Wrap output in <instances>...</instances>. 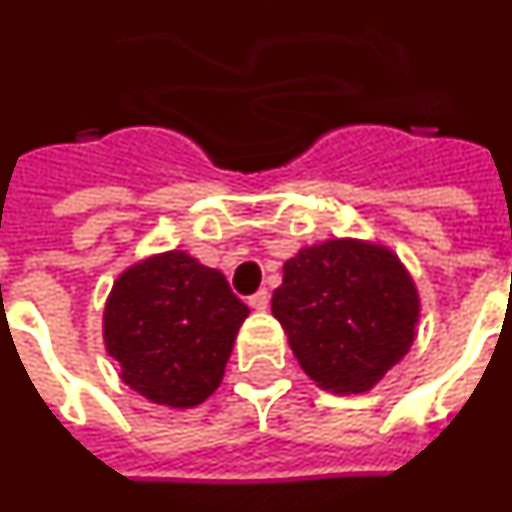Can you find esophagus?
Returning a JSON list of instances; mask_svg holds the SVG:
<instances>
[{"label":"esophagus","mask_w":512,"mask_h":512,"mask_svg":"<svg viewBox=\"0 0 512 512\" xmlns=\"http://www.w3.org/2000/svg\"><path fill=\"white\" fill-rule=\"evenodd\" d=\"M248 305H251L253 310H266V307H269V292H266V289L253 292V295L248 297Z\"/></svg>","instance_id":"1"}]
</instances>
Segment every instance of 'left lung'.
I'll return each instance as SVG.
<instances>
[{"label":"left lung","instance_id":"obj_1","mask_svg":"<svg viewBox=\"0 0 512 512\" xmlns=\"http://www.w3.org/2000/svg\"><path fill=\"white\" fill-rule=\"evenodd\" d=\"M271 312L312 382L359 395L410 351L420 300L390 248L336 238L284 264Z\"/></svg>","mask_w":512,"mask_h":512}]
</instances>
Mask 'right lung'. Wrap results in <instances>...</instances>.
I'll use <instances>...</instances> for the list:
<instances>
[{"label": "right lung", "instance_id": "1", "mask_svg": "<svg viewBox=\"0 0 512 512\" xmlns=\"http://www.w3.org/2000/svg\"><path fill=\"white\" fill-rule=\"evenodd\" d=\"M246 318L220 271L169 251L117 277L104 305V343L128 387L158 405L194 408L220 387Z\"/></svg>", "mask_w": 512, "mask_h": 512}]
</instances>
